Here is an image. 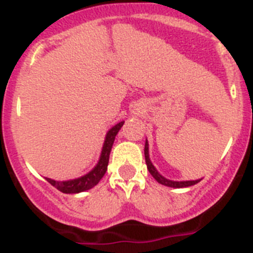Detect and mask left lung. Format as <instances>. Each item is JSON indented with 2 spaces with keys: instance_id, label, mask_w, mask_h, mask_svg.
<instances>
[{
  "instance_id": "obj_1",
  "label": "left lung",
  "mask_w": 253,
  "mask_h": 253,
  "mask_svg": "<svg viewBox=\"0 0 253 253\" xmlns=\"http://www.w3.org/2000/svg\"><path fill=\"white\" fill-rule=\"evenodd\" d=\"M144 157H146V163H147V169H148L149 173H151L152 176H153L154 178H156V181L157 182H160V184L165 185V186H169V187H176V189H178V187H189V186H193V185L198 184L199 181L202 180H194V181H172V180H167L166 177H163L162 175H161L160 172L156 169V167L152 165L151 160H149V151H148V142L146 140V146H144Z\"/></svg>"
}]
</instances>
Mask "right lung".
I'll return each instance as SVG.
<instances>
[{"mask_svg":"<svg viewBox=\"0 0 253 253\" xmlns=\"http://www.w3.org/2000/svg\"><path fill=\"white\" fill-rule=\"evenodd\" d=\"M123 124H124V122L118 123L116 125H114L110 130L107 131L99 162H97V165H96L88 173H86L84 176H81V177L75 178V180L55 181L51 180V178H46V181H48L50 185H53L55 189H58L59 191H62V193L64 194L82 193V191H86V190H90L92 189L93 186H96V185L99 184V181L104 177L105 172L107 171L109 157H110V152L111 148H113L114 140H115L116 134L119 133Z\"/></svg>","mask_w":253,"mask_h":253,"instance_id":"1","label":"right lung"}]
</instances>
